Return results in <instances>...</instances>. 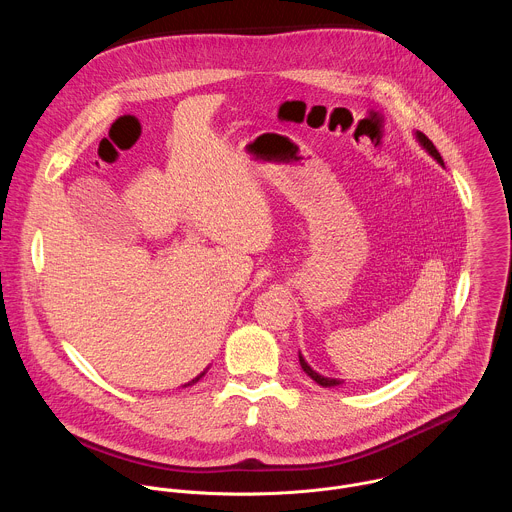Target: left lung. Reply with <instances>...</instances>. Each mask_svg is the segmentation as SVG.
<instances>
[{
	"mask_svg": "<svg viewBox=\"0 0 512 512\" xmlns=\"http://www.w3.org/2000/svg\"><path fill=\"white\" fill-rule=\"evenodd\" d=\"M417 139H419V143L423 145V148L437 160V162H440L442 166H444V160H442V156H440V152H437L435 150V145L431 143V139L427 137V135H423L421 131L417 133ZM300 364H302V369H304V373L312 379V381H316L318 385H322V387H334V385H340V381H336V379H328V377H322V375H318L314 369H310V364L300 356Z\"/></svg>",
	"mask_w": 512,
	"mask_h": 512,
	"instance_id": "obj_1",
	"label": "left lung"
}]
</instances>
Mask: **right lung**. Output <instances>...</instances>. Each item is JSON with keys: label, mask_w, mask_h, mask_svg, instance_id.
<instances>
[{"label": "right lung", "mask_w": 512, "mask_h": 512, "mask_svg": "<svg viewBox=\"0 0 512 512\" xmlns=\"http://www.w3.org/2000/svg\"><path fill=\"white\" fill-rule=\"evenodd\" d=\"M202 375H204V373H202ZM202 375H200V377H202ZM200 377H198V379H200ZM198 379H194V381H192V383H196V381H198Z\"/></svg>", "instance_id": "1"}]
</instances>
